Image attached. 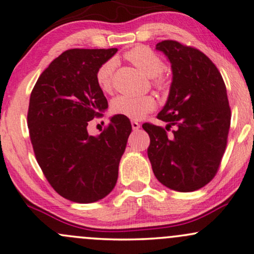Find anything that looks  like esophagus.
<instances>
[{"mask_svg": "<svg viewBox=\"0 0 254 254\" xmlns=\"http://www.w3.org/2000/svg\"><path fill=\"white\" fill-rule=\"evenodd\" d=\"M131 128H133L134 130H137L138 128H140V124L137 123V121H135V120H133L131 121Z\"/></svg>", "mask_w": 254, "mask_h": 254, "instance_id": "esophagus-1", "label": "esophagus"}]
</instances>
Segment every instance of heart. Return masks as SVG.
Returning <instances> with one entry per match:
<instances>
[{
	"label": "heart",
	"mask_w": 254,
	"mask_h": 254,
	"mask_svg": "<svg viewBox=\"0 0 254 254\" xmlns=\"http://www.w3.org/2000/svg\"><path fill=\"white\" fill-rule=\"evenodd\" d=\"M125 58L130 61L138 70L145 76L151 77L152 84L159 90L168 88V79L162 74L164 62L158 54L147 46H136L125 53ZM116 61L113 59L107 60L97 70V84L103 91H110L112 88V77ZM156 103L151 96L131 97L121 95L116 97L111 104L113 113L124 116L129 119H141L144 114L155 109Z\"/></svg>",
	"instance_id": "b5f03b06"
}]
</instances>
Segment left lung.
I'll return each instance as SVG.
<instances>
[{
    "instance_id": "obj_1",
    "label": "left lung",
    "mask_w": 254,
    "mask_h": 254,
    "mask_svg": "<svg viewBox=\"0 0 254 254\" xmlns=\"http://www.w3.org/2000/svg\"><path fill=\"white\" fill-rule=\"evenodd\" d=\"M156 50L171 64L172 83L159 120L142 127L150 136L148 157L163 185L178 192H193L216 175L227 147L231 111L227 88L209 58L196 48L164 40ZM175 127L173 134L166 130Z\"/></svg>"
}]
</instances>
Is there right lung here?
Returning <instances> with one entry per match:
<instances>
[{"mask_svg": "<svg viewBox=\"0 0 254 254\" xmlns=\"http://www.w3.org/2000/svg\"><path fill=\"white\" fill-rule=\"evenodd\" d=\"M117 52L65 51L45 69L31 92L27 127L37 162L51 186L72 202H96L117 184L131 131L129 119L113 116L97 136L86 129L109 107L96 74Z\"/></svg>", "mask_w": 254, "mask_h": 254, "instance_id": "1", "label": "right lung"}]
</instances>
